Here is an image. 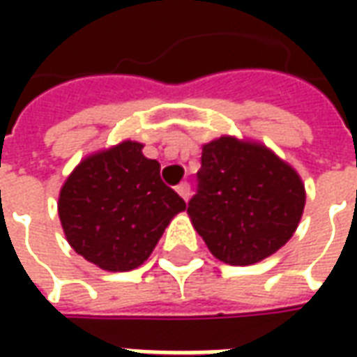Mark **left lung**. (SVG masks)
I'll return each mask as SVG.
<instances>
[{
  "instance_id": "8db88e82",
  "label": "left lung",
  "mask_w": 357,
  "mask_h": 357,
  "mask_svg": "<svg viewBox=\"0 0 357 357\" xmlns=\"http://www.w3.org/2000/svg\"><path fill=\"white\" fill-rule=\"evenodd\" d=\"M176 183L143 155L139 141L126 139L86 156L59 193V220L68 245L107 271L139 268L174 216L185 210L170 187Z\"/></svg>"
}]
</instances>
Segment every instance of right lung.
<instances>
[{"mask_svg":"<svg viewBox=\"0 0 357 357\" xmlns=\"http://www.w3.org/2000/svg\"><path fill=\"white\" fill-rule=\"evenodd\" d=\"M201 160L187 214L210 252L229 266H250L284 247L306 204L302 181L235 153L224 137L206 143Z\"/></svg>","mask_w":357,"mask_h":357,"instance_id":"obj_1","label":"right lung"}]
</instances>
